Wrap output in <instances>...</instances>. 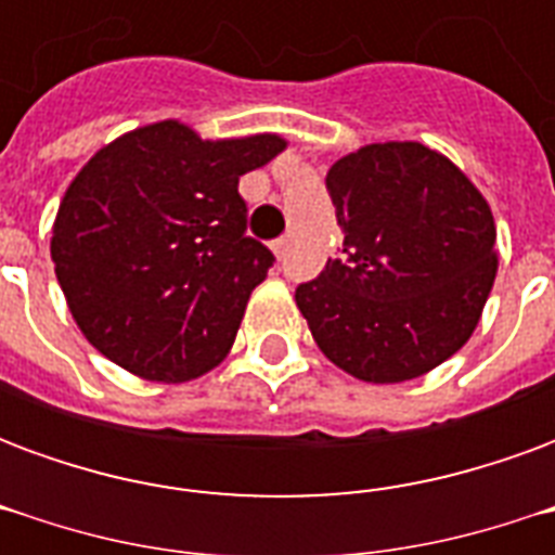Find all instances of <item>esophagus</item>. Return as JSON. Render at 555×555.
<instances>
[{"instance_id":"obj_1","label":"esophagus","mask_w":555,"mask_h":555,"mask_svg":"<svg viewBox=\"0 0 555 555\" xmlns=\"http://www.w3.org/2000/svg\"><path fill=\"white\" fill-rule=\"evenodd\" d=\"M273 253H276L279 258L288 253V237H276V241H273Z\"/></svg>"}]
</instances>
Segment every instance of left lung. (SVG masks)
<instances>
[{"instance_id": "left-lung-1", "label": "left lung", "mask_w": 555, "mask_h": 555, "mask_svg": "<svg viewBox=\"0 0 555 555\" xmlns=\"http://www.w3.org/2000/svg\"><path fill=\"white\" fill-rule=\"evenodd\" d=\"M326 193L341 255L294 291L326 360L369 384H401L464 348L496 279V225L454 163L384 142L341 157Z\"/></svg>"}]
</instances>
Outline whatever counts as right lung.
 I'll return each instance as SVG.
<instances>
[{
    "mask_svg": "<svg viewBox=\"0 0 555 555\" xmlns=\"http://www.w3.org/2000/svg\"><path fill=\"white\" fill-rule=\"evenodd\" d=\"M282 147L270 133L205 142L159 121L86 163L59 205L50 253L74 321L106 360L181 384L229 353L276 261L246 234L237 181Z\"/></svg>",
    "mask_w": 555,
    "mask_h": 555,
    "instance_id": "obj_1",
    "label": "right lung"
}]
</instances>
